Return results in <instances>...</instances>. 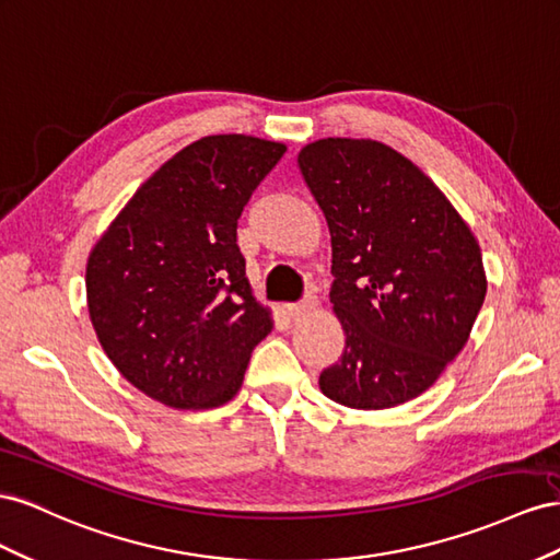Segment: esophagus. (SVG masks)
Segmentation results:
<instances>
[{
	"mask_svg": "<svg viewBox=\"0 0 560 560\" xmlns=\"http://www.w3.org/2000/svg\"><path fill=\"white\" fill-rule=\"evenodd\" d=\"M314 310H316V298H312V295H307L305 300H300V302H291V305H285V314L293 316V318L307 316Z\"/></svg>",
	"mask_w": 560,
	"mask_h": 560,
	"instance_id": "obj_1",
	"label": "esophagus"
}]
</instances>
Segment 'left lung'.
I'll list each match as a JSON object with an SVG mask.
<instances>
[{
    "mask_svg": "<svg viewBox=\"0 0 560 560\" xmlns=\"http://www.w3.org/2000/svg\"><path fill=\"white\" fill-rule=\"evenodd\" d=\"M298 166L328 222L345 330L318 387L349 408L406 404L469 340L488 289L481 248L443 191L377 140H316Z\"/></svg>",
    "mask_w": 560,
    "mask_h": 560,
    "instance_id": "8db88e82",
    "label": "left lung"
}]
</instances>
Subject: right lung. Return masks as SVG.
<instances>
[{
  "label": "right lung",
  "instance_id": "obj_1",
  "mask_svg": "<svg viewBox=\"0 0 560 560\" xmlns=\"http://www.w3.org/2000/svg\"><path fill=\"white\" fill-rule=\"evenodd\" d=\"M285 145L206 136L159 168L89 255V316L107 359L154 401L228 404L271 330L236 225Z\"/></svg>",
  "mask_w": 560,
  "mask_h": 560
}]
</instances>
